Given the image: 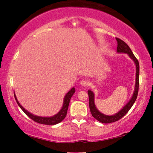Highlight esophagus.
<instances>
[{
  "label": "esophagus",
  "instance_id": "obj_1",
  "mask_svg": "<svg viewBox=\"0 0 153 153\" xmlns=\"http://www.w3.org/2000/svg\"><path fill=\"white\" fill-rule=\"evenodd\" d=\"M80 84H81L82 86L86 87V86H88V82L86 79H82L80 81Z\"/></svg>",
  "mask_w": 153,
  "mask_h": 153
}]
</instances>
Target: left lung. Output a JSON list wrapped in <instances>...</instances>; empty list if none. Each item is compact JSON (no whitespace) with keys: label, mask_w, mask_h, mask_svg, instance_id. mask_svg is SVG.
<instances>
[{"label":"left lung","mask_w":153,"mask_h":153,"mask_svg":"<svg viewBox=\"0 0 153 153\" xmlns=\"http://www.w3.org/2000/svg\"><path fill=\"white\" fill-rule=\"evenodd\" d=\"M116 40L117 41V52L120 53H126L129 55L132 60L134 61V63L136 65V84H135V88H134V92L132 97L129 101L127 103V104L124 106V107L121 108V109L115 113L113 115H106L105 114L100 113L98 111L96 105L94 104V94L91 90H88V94L89 97V107L90 110L91 112L92 115L94 117L96 120H98L100 122L102 123H110L115 122L120 120V119L122 118L128 112L129 110L130 109L131 107H132L134 103L135 102L137 97H138V88H139V72H140V66L138 59L136 58V56L131 51L130 48L127 44L123 41L122 40L120 39V38H116Z\"/></svg>","instance_id":"left-lung-1"}]
</instances>
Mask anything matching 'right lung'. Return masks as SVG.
I'll return each mask as SVG.
<instances>
[{"instance_id":"obj_1","label":"right lung","mask_w":153,"mask_h":153,"mask_svg":"<svg viewBox=\"0 0 153 153\" xmlns=\"http://www.w3.org/2000/svg\"><path fill=\"white\" fill-rule=\"evenodd\" d=\"M75 92H76V89H75V88H72L67 93L65 97L64 100H63V107H62L60 111H59L57 114H56L55 115L52 116V117H39V116L34 115H33L32 113H30V112H28L27 110H25V108L20 105V103L17 100L16 96H15V94H14V96H15V100H16L17 105L19 106V107L22 108V111L26 114L28 117H29L30 119H32V120L40 124H45V125H55V124L60 123L61 121H63L65 119V117H66L67 109H68V107L69 105V101H70L71 98L75 93Z\"/></svg>"}]
</instances>
